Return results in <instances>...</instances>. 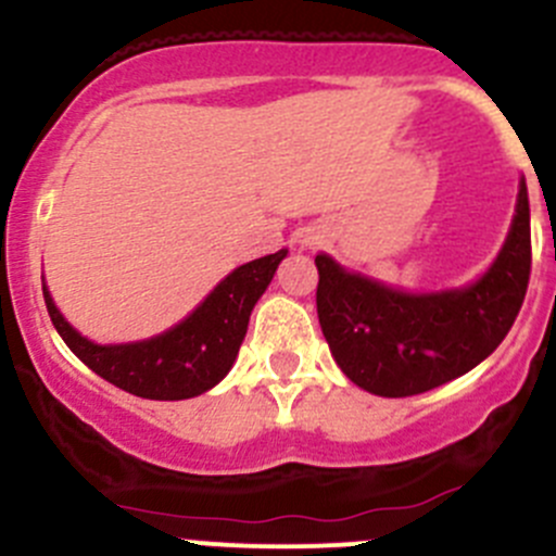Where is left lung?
Masks as SVG:
<instances>
[{"instance_id": "obj_1", "label": "left lung", "mask_w": 556, "mask_h": 556, "mask_svg": "<svg viewBox=\"0 0 556 556\" xmlns=\"http://www.w3.org/2000/svg\"><path fill=\"white\" fill-rule=\"evenodd\" d=\"M525 178L497 260L465 289L410 294L316 256L318 324L340 370L378 397L430 392L486 359L514 327L530 283Z\"/></svg>"}]
</instances>
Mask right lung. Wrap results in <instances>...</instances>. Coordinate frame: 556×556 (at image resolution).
<instances>
[{
	"label": "right lung",
	"mask_w": 556,
	"mask_h": 556,
	"mask_svg": "<svg viewBox=\"0 0 556 556\" xmlns=\"http://www.w3.org/2000/svg\"><path fill=\"white\" fill-rule=\"evenodd\" d=\"M286 249L240 265L189 316L151 340L99 345L84 338L53 305L42 283L48 316L75 356L99 378L146 400H189L216 387L238 359L251 311L265 294Z\"/></svg>",
	"instance_id": "obj_1"
}]
</instances>
